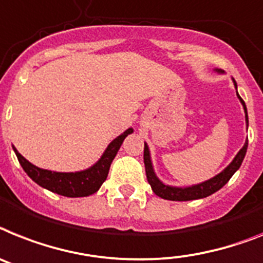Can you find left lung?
<instances>
[{
  "label": "left lung",
  "mask_w": 263,
  "mask_h": 263,
  "mask_svg": "<svg viewBox=\"0 0 263 263\" xmlns=\"http://www.w3.org/2000/svg\"><path fill=\"white\" fill-rule=\"evenodd\" d=\"M215 70L219 72L218 69ZM234 85H235V88H237V83H235V81H234ZM237 96L238 99H239L240 103H242V105H243L245 118H246V123H248L249 125L248 109H246L245 101L242 100V98L238 95V92H237ZM248 142L249 140L245 142V145L239 149L237 156L233 159V162L227 165L222 173L215 175L214 178H211V179L206 180V182H202L199 183V184H194V186H190V187H173V186H167V184L160 182V180L158 179V176H156L155 171H154V167H152L148 145L144 143V165H145V175H147V180H148L152 191H154L158 196L163 198V199L184 202V200H194V199H200V198H206V196L211 195V194L214 193H217L218 190L222 189V187H223L229 180H230L231 176L235 174V171L239 168L242 162H243L245 155H246V151H248Z\"/></svg>",
  "instance_id": "obj_1"
}]
</instances>
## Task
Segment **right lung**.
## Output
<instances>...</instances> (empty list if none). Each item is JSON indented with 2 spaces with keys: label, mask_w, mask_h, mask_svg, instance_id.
I'll return each mask as SVG.
<instances>
[{
  "label": "right lung",
  "mask_w": 263,
  "mask_h": 263,
  "mask_svg": "<svg viewBox=\"0 0 263 263\" xmlns=\"http://www.w3.org/2000/svg\"><path fill=\"white\" fill-rule=\"evenodd\" d=\"M132 132L134 129L128 128L127 131L123 132L120 136H118L109 143L98 163H95L89 168L84 170V171H77V173H56V171L39 168L30 162H28L14 147L13 149H14L24 171L39 186L49 190L52 193L59 194V195L68 196V198H79V196L92 195L100 189L101 184L107 179L111 163L118 154L120 145Z\"/></svg>",
  "instance_id": "obj_1"
}]
</instances>
